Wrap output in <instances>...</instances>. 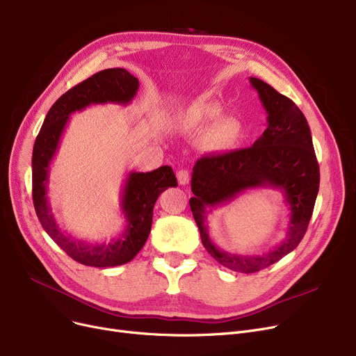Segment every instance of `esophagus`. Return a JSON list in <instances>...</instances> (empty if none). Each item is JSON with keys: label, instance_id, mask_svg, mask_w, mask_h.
<instances>
[{"label": "esophagus", "instance_id": "obj_1", "mask_svg": "<svg viewBox=\"0 0 356 356\" xmlns=\"http://www.w3.org/2000/svg\"><path fill=\"white\" fill-rule=\"evenodd\" d=\"M177 181L180 184H188L191 181V173L188 170H179L177 172Z\"/></svg>", "mask_w": 356, "mask_h": 356}]
</instances>
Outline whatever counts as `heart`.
<instances>
[{"instance_id": "1", "label": "heart", "mask_w": 356, "mask_h": 356, "mask_svg": "<svg viewBox=\"0 0 356 356\" xmlns=\"http://www.w3.org/2000/svg\"><path fill=\"white\" fill-rule=\"evenodd\" d=\"M222 115V109L212 105L202 111V122H215ZM242 138V125L235 118H227L218 122L207 138V144L213 152H229Z\"/></svg>"}]
</instances>
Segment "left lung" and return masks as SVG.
I'll return each mask as SVG.
<instances>
[{"mask_svg":"<svg viewBox=\"0 0 356 356\" xmlns=\"http://www.w3.org/2000/svg\"><path fill=\"white\" fill-rule=\"evenodd\" d=\"M250 82L268 115L267 129L248 148L199 159L192 173L195 196L189 200L203 247L223 267L245 274L270 267L300 244L321 181L319 164L303 112L264 81L250 78ZM258 187H273L285 193L291 208L286 238L275 249L261 256L222 252L207 234V213L242 191Z\"/></svg>","mask_w":356,"mask_h":356,"instance_id":"8db88e82","label":"left lung"}]
</instances>
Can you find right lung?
I'll return each mask as SVG.
<instances>
[{
  "label": "right lung",
  "instance_id": "add662e5",
  "mask_svg": "<svg viewBox=\"0 0 356 356\" xmlns=\"http://www.w3.org/2000/svg\"><path fill=\"white\" fill-rule=\"evenodd\" d=\"M138 79L121 67L105 69L73 86L49 109L33 147V203L43 229L70 258L89 267H115L133 259L144 247L152 231L153 208L167 188L177 186L170 165L153 172H131L121 193V209L127 220L122 234L109 242L89 244L63 232L47 200L49 165L58 152L70 114L89 105H128L138 90Z\"/></svg>",
  "mask_w": 356,
  "mask_h": 356
}]
</instances>
